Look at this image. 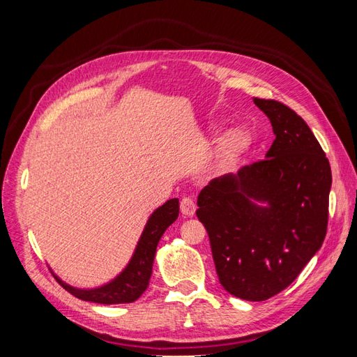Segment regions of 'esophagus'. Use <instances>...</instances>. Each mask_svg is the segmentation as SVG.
I'll return each mask as SVG.
<instances>
[{
	"instance_id": "34e87169",
	"label": "esophagus",
	"mask_w": 357,
	"mask_h": 357,
	"mask_svg": "<svg viewBox=\"0 0 357 357\" xmlns=\"http://www.w3.org/2000/svg\"><path fill=\"white\" fill-rule=\"evenodd\" d=\"M180 210H181L183 214L188 215V218H190V215L195 214V210H197L195 201H193L190 197H183L181 201H180Z\"/></svg>"
}]
</instances>
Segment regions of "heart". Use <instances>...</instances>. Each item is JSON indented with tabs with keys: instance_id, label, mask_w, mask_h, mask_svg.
<instances>
[{
	"instance_id": "heart-1",
	"label": "heart",
	"mask_w": 357,
	"mask_h": 357,
	"mask_svg": "<svg viewBox=\"0 0 357 357\" xmlns=\"http://www.w3.org/2000/svg\"><path fill=\"white\" fill-rule=\"evenodd\" d=\"M250 138L243 129H232L222 138L219 147V158L223 164H229L236 159H240L248 149Z\"/></svg>"
}]
</instances>
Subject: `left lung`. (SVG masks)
<instances>
[{
    "label": "left lung",
    "mask_w": 357,
    "mask_h": 357,
    "mask_svg": "<svg viewBox=\"0 0 357 357\" xmlns=\"http://www.w3.org/2000/svg\"><path fill=\"white\" fill-rule=\"evenodd\" d=\"M273 125L266 158L213 180L198 197L219 282L231 295L265 301L284 290L326 236L332 172L304 119L283 102L255 98ZM268 202L257 208L250 201Z\"/></svg>",
    "instance_id": "left-lung-1"
}]
</instances>
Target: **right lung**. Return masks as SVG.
Wrapping results in <instances>:
<instances>
[{
    "label": "right lung",
    "instance_id": "1",
    "mask_svg": "<svg viewBox=\"0 0 357 357\" xmlns=\"http://www.w3.org/2000/svg\"><path fill=\"white\" fill-rule=\"evenodd\" d=\"M177 215L178 199L167 201L162 207H159L150 215L131 262L125 268V271L117 278H114L112 283L93 290H80L61 282L58 277H55L56 282L75 298L82 301L96 302V304L112 305L128 304V302L137 301L144 294V290L149 286L156 247L160 236L172 222H176Z\"/></svg>",
    "mask_w": 357,
    "mask_h": 357
}]
</instances>
